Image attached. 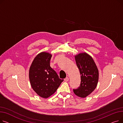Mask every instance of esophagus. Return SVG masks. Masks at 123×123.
<instances>
[{
	"label": "esophagus",
	"instance_id": "34e87169",
	"mask_svg": "<svg viewBox=\"0 0 123 123\" xmlns=\"http://www.w3.org/2000/svg\"><path fill=\"white\" fill-rule=\"evenodd\" d=\"M68 80H69V78H68V77H66V78L64 79V81H65V82H67V81H68Z\"/></svg>",
	"mask_w": 123,
	"mask_h": 123
}]
</instances>
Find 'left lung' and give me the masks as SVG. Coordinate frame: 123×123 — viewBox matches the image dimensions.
<instances>
[{"label":"left lung","instance_id":"1","mask_svg":"<svg viewBox=\"0 0 123 123\" xmlns=\"http://www.w3.org/2000/svg\"><path fill=\"white\" fill-rule=\"evenodd\" d=\"M75 58L81 75V83L78 88L73 89V92L79 97L85 98L97 85L98 69L92 57L86 53H80L76 55Z\"/></svg>","mask_w":123,"mask_h":123}]
</instances>
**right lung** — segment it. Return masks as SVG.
I'll return each instance as SVG.
<instances>
[{
	"instance_id": "obj_1",
	"label": "right lung",
	"mask_w": 123,
	"mask_h": 123,
	"mask_svg": "<svg viewBox=\"0 0 123 123\" xmlns=\"http://www.w3.org/2000/svg\"><path fill=\"white\" fill-rule=\"evenodd\" d=\"M52 55L42 52L34 59L29 69L31 86L41 97L47 98L53 94L63 81L50 66Z\"/></svg>"
}]
</instances>
